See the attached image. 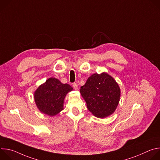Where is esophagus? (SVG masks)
Returning <instances> with one entry per match:
<instances>
[{"label": "esophagus", "mask_w": 160, "mask_h": 160, "mask_svg": "<svg viewBox=\"0 0 160 160\" xmlns=\"http://www.w3.org/2000/svg\"><path fill=\"white\" fill-rule=\"evenodd\" d=\"M73 87L75 90H78V85L77 83H74L73 85Z\"/></svg>", "instance_id": "obj_1"}]
</instances>
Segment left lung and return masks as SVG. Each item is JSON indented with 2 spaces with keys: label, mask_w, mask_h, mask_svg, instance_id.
Masks as SVG:
<instances>
[{
  "label": "left lung",
  "mask_w": 160,
  "mask_h": 160,
  "mask_svg": "<svg viewBox=\"0 0 160 160\" xmlns=\"http://www.w3.org/2000/svg\"><path fill=\"white\" fill-rule=\"evenodd\" d=\"M80 93L88 109L98 118H105L115 111L120 98V89L110 75L103 73L90 76L81 87Z\"/></svg>",
  "instance_id": "8db88e82"
}]
</instances>
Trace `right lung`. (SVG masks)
Here are the masks:
<instances>
[{
    "label": "right lung",
    "instance_id": "obj_1",
    "mask_svg": "<svg viewBox=\"0 0 160 160\" xmlns=\"http://www.w3.org/2000/svg\"><path fill=\"white\" fill-rule=\"evenodd\" d=\"M72 89L70 85L63 84L55 78H50L35 91V103L41 112L54 116L63 109L64 98Z\"/></svg>",
    "mask_w": 160,
    "mask_h": 160
}]
</instances>
